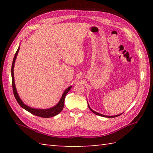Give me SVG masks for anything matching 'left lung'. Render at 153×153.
Segmentation results:
<instances>
[{
	"instance_id": "8db88e82",
	"label": "left lung",
	"mask_w": 153,
	"mask_h": 153,
	"mask_svg": "<svg viewBox=\"0 0 153 153\" xmlns=\"http://www.w3.org/2000/svg\"><path fill=\"white\" fill-rule=\"evenodd\" d=\"M88 106L89 108H90V111H92V112H93V113H94V114H96V115H99V116H101V117H108V118H113V117H118V116H120V115H121V114H122V113H121V114H119V115H112V116L105 115H102V114L98 113H97V112H96V111H93V110L92 109V108L90 107V106H89V105H88Z\"/></svg>"
}]
</instances>
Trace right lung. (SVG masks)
<instances>
[{"label":"right lung","instance_id":"right-lung-1","mask_svg":"<svg viewBox=\"0 0 153 153\" xmlns=\"http://www.w3.org/2000/svg\"><path fill=\"white\" fill-rule=\"evenodd\" d=\"M20 46L18 47V49L16 53L15 54L13 61L12 63V67H11V77H12V86H13V94L15 98H16L17 102L19 103V105L22 107L23 108H24L25 110H26L28 112L30 113L33 114V115L38 116V117H44V118H49L54 117L56 115H58L59 113L61 112V111L63 110L64 107V101H65V96L67 95V92H68L69 90H71L72 86H69L63 92V94H62V97L61 98L60 100H59V102L56 105L54 106V107L49 108H45V109H42V108H34L32 107H30L29 106H27L25 104V103L22 101V99H21L19 94H18L16 87H15V79H14V66H15V60H16L17 56L18 55V53H19Z\"/></svg>","mask_w":153,"mask_h":153}]
</instances>
